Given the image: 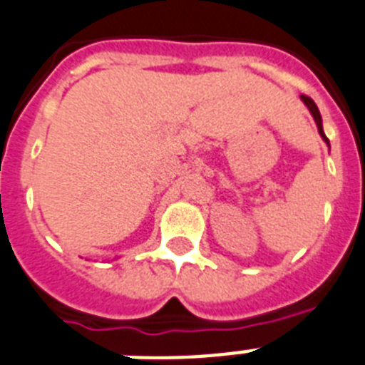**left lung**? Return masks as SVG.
<instances>
[{
    "label": "left lung",
    "mask_w": 365,
    "mask_h": 365,
    "mask_svg": "<svg viewBox=\"0 0 365 365\" xmlns=\"http://www.w3.org/2000/svg\"><path fill=\"white\" fill-rule=\"evenodd\" d=\"M302 102L307 106V109L311 111L312 118H314L316 125H318V133H320V137L324 138V143L329 146V138L325 137V133H324V125H322V115H320V109H318V106L314 104V100L309 98V96H305V95H302Z\"/></svg>",
    "instance_id": "8db88e82"
}]
</instances>
